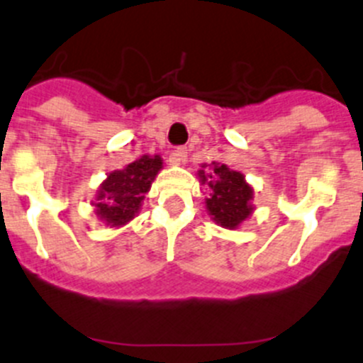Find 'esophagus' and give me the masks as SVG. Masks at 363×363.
<instances>
[{
    "instance_id": "esophagus-1",
    "label": "esophagus",
    "mask_w": 363,
    "mask_h": 363,
    "mask_svg": "<svg viewBox=\"0 0 363 363\" xmlns=\"http://www.w3.org/2000/svg\"><path fill=\"white\" fill-rule=\"evenodd\" d=\"M186 153H189V150H186L185 146L174 150V152L169 155L171 166H182V164H185L186 162Z\"/></svg>"
}]
</instances>
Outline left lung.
Listing matches in <instances>:
<instances>
[{
	"mask_svg": "<svg viewBox=\"0 0 363 363\" xmlns=\"http://www.w3.org/2000/svg\"><path fill=\"white\" fill-rule=\"evenodd\" d=\"M201 185L206 186L204 206L217 225L224 229H238L254 211V186L245 174L229 169L225 164H201L197 171Z\"/></svg>",
	"mask_w": 363,
	"mask_h": 363,
	"instance_id": "1",
	"label": "left lung"
}]
</instances>
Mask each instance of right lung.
Instances as JSON below:
<instances>
[{
  "mask_svg": "<svg viewBox=\"0 0 363 363\" xmlns=\"http://www.w3.org/2000/svg\"><path fill=\"white\" fill-rule=\"evenodd\" d=\"M162 167L160 155H141L123 169L107 173L91 201L100 222L111 229H118L134 220Z\"/></svg>",
  "mask_w": 363,
  "mask_h": 363,
  "instance_id": "obj_1",
  "label": "right lung"
}]
</instances>
